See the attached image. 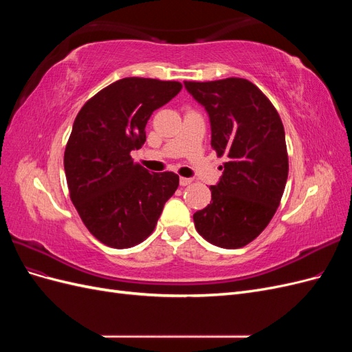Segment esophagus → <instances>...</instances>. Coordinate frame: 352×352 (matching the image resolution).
Instances as JSON below:
<instances>
[{
  "label": "esophagus",
  "mask_w": 352,
  "mask_h": 352,
  "mask_svg": "<svg viewBox=\"0 0 352 352\" xmlns=\"http://www.w3.org/2000/svg\"><path fill=\"white\" fill-rule=\"evenodd\" d=\"M190 182H192V179H190V177H180L179 179L180 186H188Z\"/></svg>",
  "instance_id": "esophagus-1"
}]
</instances>
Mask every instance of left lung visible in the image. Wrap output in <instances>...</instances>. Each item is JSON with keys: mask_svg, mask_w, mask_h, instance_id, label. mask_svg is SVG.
Masks as SVG:
<instances>
[{"mask_svg": "<svg viewBox=\"0 0 352 352\" xmlns=\"http://www.w3.org/2000/svg\"><path fill=\"white\" fill-rule=\"evenodd\" d=\"M206 109L211 146L228 162L211 202L194 214L195 229L220 248H242L257 238L278 210L287 179L280 117L269 98L247 79L185 82Z\"/></svg>", "mask_w": 352, "mask_h": 352, "instance_id": "left-lung-1", "label": "left lung"}]
</instances>
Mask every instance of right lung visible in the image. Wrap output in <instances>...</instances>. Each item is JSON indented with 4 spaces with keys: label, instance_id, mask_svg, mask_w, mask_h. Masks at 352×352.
Here are the masks:
<instances>
[{
    "label": "right lung",
    "instance_id": "add662e5",
    "mask_svg": "<svg viewBox=\"0 0 352 352\" xmlns=\"http://www.w3.org/2000/svg\"><path fill=\"white\" fill-rule=\"evenodd\" d=\"M173 80L124 78L85 102L65 151L70 199L100 242L129 248L153 233L179 186L173 172L150 173L131 151L144 145L151 114L175 98Z\"/></svg>",
    "mask_w": 352,
    "mask_h": 352
}]
</instances>
